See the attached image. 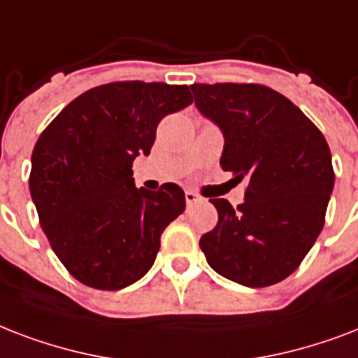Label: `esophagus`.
Instances as JSON below:
<instances>
[{
  "label": "esophagus",
  "mask_w": 358,
  "mask_h": 358,
  "mask_svg": "<svg viewBox=\"0 0 358 358\" xmlns=\"http://www.w3.org/2000/svg\"><path fill=\"white\" fill-rule=\"evenodd\" d=\"M185 199H187V205H196V203H201L203 199H201V196H198V194L194 192V190H187L185 192Z\"/></svg>",
  "instance_id": "1"
}]
</instances>
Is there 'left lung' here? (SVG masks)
<instances>
[{
  "mask_svg": "<svg viewBox=\"0 0 358 358\" xmlns=\"http://www.w3.org/2000/svg\"><path fill=\"white\" fill-rule=\"evenodd\" d=\"M201 115L222 130L220 166L248 179L245 201L210 199L217 228L199 248L224 278L265 287L287 278L314 246L325 224L332 188L331 149L320 129L271 87L194 84Z\"/></svg>",
  "mask_w": 358,
  "mask_h": 358,
  "instance_id": "1",
  "label": "left lung"
}]
</instances>
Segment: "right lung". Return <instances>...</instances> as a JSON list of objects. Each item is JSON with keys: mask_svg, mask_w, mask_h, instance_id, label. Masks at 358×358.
Returning a JSON list of instances; mask_svg holds the SVG:
<instances>
[{"mask_svg": "<svg viewBox=\"0 0 358 358\" xmlns=\"http://www.w3.org/2000/svg\"><path fill=\"white\" fill-rule=\"evenodd\" d=\"M188 104V85L113 82L82 93L38 136L29 192L52 250L82 284L115 292L153 267L185 192L136 188L132 162L149 155L160 119Z\"/></svg>", "mask_w": 358, "mask_h": 358, "instance_id": "add662e5", "label": "right lung"}]
</instances>
